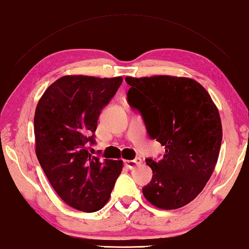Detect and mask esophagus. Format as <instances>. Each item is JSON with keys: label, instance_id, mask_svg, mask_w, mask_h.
Instances as JSON below:
<instances>
[{"label": "esophagus", "instance_id": "obj_1", "mask_svg": "<svg viewBox=\"0 0 249 249\" xmlns=\"http://www.w3.org/2000/svg\"><path fill=\"white\" fill-rule=\"evenodd\" d=\"M141 163H142L141 158H136V159H133V160L124 161V164H125V166H127L128 169H133L134 166L139 165V164H141Z\"/></svg>", "mask_w": 249, "mask_h": 249}]
</instances>
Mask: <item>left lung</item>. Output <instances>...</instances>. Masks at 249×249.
<instances>
[{
	"label": "left lung",
	"instance_id": "left-lung-1",
	"mask_svg": "<svg viewBox=\"0 0 249 249\" xmlns=\"http://www.w3.org/2000/svg\"><path fill=\"white\" fill-rule=\"evenodd\" d=\"M127 100L138 110L151 139L164 145L162 160L149 158L152 178L142 187L159 209L189 204L204 189L216 165L222 122L209 92L184 77H125Z\"/></svg>",
	"mask_w": 249,
	"mask_h": 249
}]
</instances>
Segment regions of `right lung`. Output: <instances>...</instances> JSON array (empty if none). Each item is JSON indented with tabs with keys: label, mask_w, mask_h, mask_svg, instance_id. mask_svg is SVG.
Segmentation results:
<instances>
[{
	"label": "right lung",
	"mask_w": 249,
	"mask_h": 249,
	"mask_svg": "<svg viewBox=\"0 0 249 249\" xmlns=\"http://www.w3.org/2000/svg\"><path fill=\"white\" fill-rule=\"evenodd\" d=\"M121 77L64 76L46 89L34 117L36 156L59 197L74 209L92 213L108 202L122 161L100 160L96 144L100 112L116 95Z\"/></svg>",
	"instance_id": "1"
}]
</instances>
